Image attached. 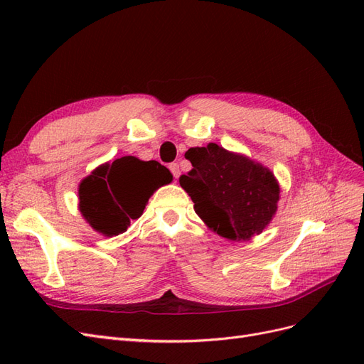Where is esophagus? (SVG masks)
<instances>
[{"instance_id": "34e87169", "label": "esophagus", "mask_w": 364, "mask_h": 364, "mask_svg": "<svg viewBox=\"0 0 364 364\" xmlns=\"http://www.w3.org/2000/svg\"><path fill=\"white\" fill-rule=\"evenodd\" d=\"M170 171H171V174L174 176V179H178L179 176H181V168H179V164H178V162H173V164H170Z\"/></svg>"}]
</instances>
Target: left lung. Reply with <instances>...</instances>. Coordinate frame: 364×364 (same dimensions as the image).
<instances>
[{
  "mask_svg": "<svg viewBox=\"0 0 364 364\" xmlns=\"http://www.w3.org/2000/svg\"><path fill=\"white\" fill-rule=\"evenodd\" d=\"M185 158L193 170L182 174L179 183L209 229L223 238L245 241L272 222L279 185L269 168L214 142L191 147Z\"/></svg>",
  "mask_w": 364,
  "mask_h": 364,
  "instance_id": "left-lung-1",
  "label": "left lung"
}]
</instances>
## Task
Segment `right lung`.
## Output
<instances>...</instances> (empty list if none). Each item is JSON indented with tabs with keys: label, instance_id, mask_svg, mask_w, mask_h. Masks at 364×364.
Here are the masks:
<instances>
[{
	"label": "right lung",
	"instance_id": "1",
	"mask_svg": "<svg viewBox=\"0 0 364 364\" xmlns=\"http://www.w3.org/2000/svg\"><path fill=\"white\" fill-rule=\"evenodd\" d=\"M173 181L158 161L123 156L97 167L79 185V209L87 223L106 237L123 234L159 186Z\"/></svg>",
	"mask_w": 364,
	"mask_h": 364
}]
</instances>
